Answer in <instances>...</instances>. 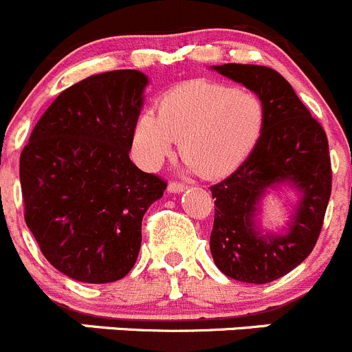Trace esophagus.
Instances as JSON below:
<instances>
[{"instance_id": "34e87169", "label": "esophagus", "mask_w": 352, "mask_h": 352, "mask_svg": "<svg viewBox=\"0 0 352 352\" xmlns=\"http://www.w3.org/2000/svg\"><path fill=\"white\" fill-rule=\"evenodd\" d=\"M186 189H187V186L182 182H170L168 184L170 192H182V191H186Z\"/></svg>"}]
</instances>
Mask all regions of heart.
<instances>
[{"mask_svg":"<svg viewBox=\"0 0 352 352\" xmlns=\"http://www.w3.org/2000/svg\"><path fill=\"white\" fill-rule=\"evenodd\" d=\"M264 126V106L248 90L196 80L161 97L157 113L144 111L133 128V154L142 168L156 170L180 153L189 170L205 179L234 172L250 156Z\"/></svg>","mask_w":352,"mask_h":352,"instance_id":"obj_1","label":"heart"}]
</instances>
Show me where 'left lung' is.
Returning <instances> with one entry per match:
<instances>
[{
	"label": "left lung",
	"mask_w": 352,
	"mask_h": 352,
	"mask_svg": "<svg viewBox=\"0 0 352 352\" xmlns=\"http://www.w3.org/2000/svg\"><path fill=\"white\" fill-rule=\"evenodd\" d=\"M213 69L257 94L264 126L239 168L210 187L215 198L210 250L217 267L232 280L271 283L304 262L320 238L331 195L327 133L274 69L252 64ZM285 182L301 192L299 205L283 235L264 233L256 222L260 199L269 186Z\"/></svg>",
	"instance_id": "obj_1"
}]
</instances>
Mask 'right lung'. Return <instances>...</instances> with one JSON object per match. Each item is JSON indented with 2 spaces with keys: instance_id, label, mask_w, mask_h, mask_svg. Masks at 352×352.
Segmentation results:
<instances>
[{
  "instance_id": "obj_1",
  "label": "right lung",
  "mask_w": 352,
  "mask_h": 352,
  "mask_svg": "<svg viewBox=\"0 0 352 352\" xmlns=\"http://www.w3.org/2000/svg\"><path fill=\"white\" fill-rule=\"evenodd\" d=\"M146 85L133 69L72 85L22 149L25 224L45 258L72 280L124 278L139 257L144 213L166 189L128 156Z\"/></svg>"
}]
</instances>
